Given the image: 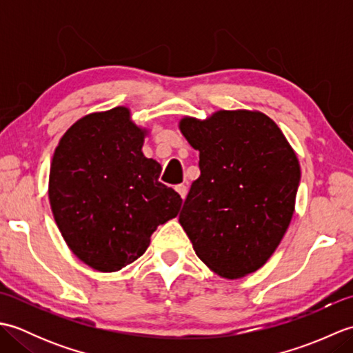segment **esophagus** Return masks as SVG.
<instances>
[{"label":"esophagus","instance_id":"esophagus-1","mask_svg":"<svg viewBox=\"0 0 353 353\" xmlns=\"http://www.w3.org/2000/svg\"><path fill=\"white\" fill-rule=\"evenodd\" d=\"M176 191H177V194L179 196L182 197V200H185V197H186V194H188V188H186L185 185H177L176 186Z\"/></svg>","mask_w":353,"mask_h":353}]
</instances>
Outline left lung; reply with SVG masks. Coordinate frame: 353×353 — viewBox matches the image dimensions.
<instances>
[{"label":"left lung","mask_w":353,"mask_h":353,"mask_svg":"<svg viewBox=\"0 0 353 353\" xmlns=\"http://www.w3.org/2000/svg\"><path fill=\"white\" fill-rule=\"evenodd\" d=\"M199 150L194 181L179 223L203 264L224 279L259 270L287 232L301 181L297 154L259 110H216L179 121Z\"/></svg>","instance_id":"obj_1"}]
</instances>
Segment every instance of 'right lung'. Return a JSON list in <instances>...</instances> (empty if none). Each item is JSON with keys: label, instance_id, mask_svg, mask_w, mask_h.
Listing matches in <instances>:
<instances>
[{"label": "right lung", "instance_id": "obj_1", "mask_svg": "<svg viewBox=\"0 0 353 353\" xmlns=\"http://www.w3.org/2000/svg\"><path fill=\"white\" fill-rule=\"evenodd\" d=\"M148 134L129 108L117 106L77 119L54 150L52 216L70 250L97 272L132 264L181 211V196L157 181L161 165L142 153Z\"/></svg>", "mask_w": 353, "mask_h": 353}]
</instances>
